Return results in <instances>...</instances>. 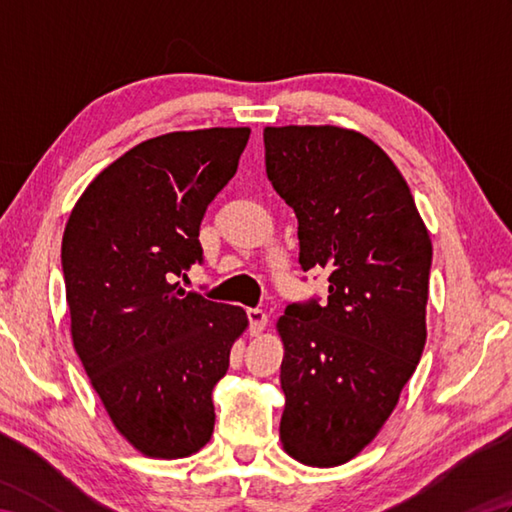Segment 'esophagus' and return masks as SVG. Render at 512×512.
Listing matches in <instances>:
<instances>
[{
  "label": "esophagus",
  "instance_id": "obj_1",
  "mask_svg": "<svg viewBox=\"0 0 512 512\" xmlns=\"http://www.w3.org/2000/svg\"><path fill=\"white\" fill-rule=\"evenodd\" d=\"M246 317H248V323H250V334H259L266 328L268 314L264 310L250 308V310H246Z\"/></svg>",
  "mask_w": 512,
  "mask_h": 512
}]
</instances>
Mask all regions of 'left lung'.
Returning <instances> with one entry per match:
<instances>
[{"label":"left lung","instance_id":"left-lung-1","mask_svg":"<svg viewBox=\"0 0 512 512\" xmlns=\"http://www.w3.org/2000/svg\"><path fill=\"white\" fill-rule=\"evenodd\" d=\"M266 173L299 220V264L330 273L328 303L277 321L290 458L339 466L396 409L427 341L431 239L374 140L334 125L266 127Z\"/></svg>","mask_w":512,"mask_h":512}]
</instances>
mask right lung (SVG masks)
Listing matches in <instances>:
<instances>
[{
	"label": "right lung",
	"mask_w": 512,
	"mask_h": 512,
	"mask_svg": "<svg viewBox=\"0 0 512 512\" xmlns=\"http://www.w3.org/2000/svg\"><path fill=\"white\" fill-rule=\"evenodd\" d=\"M248 127L149 138L96 176L65 224L70 332L116 431L149 458L198 453L215 424L213 387L246 312L187 292L202 262L206 206L235 176Z\"/></svg>",
	"instance_id": "add662e5"
}]
</instances>
